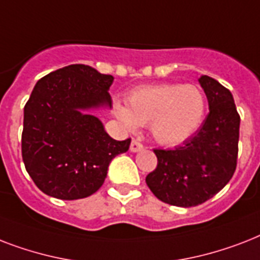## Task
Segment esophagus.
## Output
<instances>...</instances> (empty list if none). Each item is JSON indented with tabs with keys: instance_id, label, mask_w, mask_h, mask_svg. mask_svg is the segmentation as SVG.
Listing matches in <instances>:
<instances>
[{
	"instance_id": "1",
	"label": "esophagus",
	"mask_w": 260,
	"mask_h": 260,
	"mask_svg": "<svg viewBox=\"0 0 260 260\" xmlns=\"http://www.w3.org/2000/svg\"><path fill=\"white\" fill-rule=\"evenodd\" d=\"M143 148H144V147H143L142 143H139L138 140H132L129 147V150L132 151V152H139V151H142Z\"/></svg>"
}]
</instances>
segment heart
Wrapping results in <instances>:
<instances>
[{"label":"heart","mask_w":260,"mask_h":260,"mask_svg":"<svg viewBox=\"0 0 260 260\" xmlns=\"http://www.w3.org/2000/svg\"><path fill=\"white\" fill-rule=\"evenodd\" d=\"M113 110L116 117L131 129L150 124L156 142L178 146L200 128L206 100L197 85L158 83L132 90L128 105L117 100Z\"/></svg>","instance_id":"heart-1"}]
</instances>
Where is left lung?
Masks as SVG:
<instances>
[{
    "label": "left lung",
    "instance_id": "1",
    "mask_svg": "<svg viewBox=\"0 0 260 260\" xmlns=\"http://www.w3.org/2000/svg\"><path fill=\"white\" fill-rule=\"evenodd\" d=\"M198 82L209 114L194 136L174 150H154L158 166L146 177L160 201L190 208L208 201L230 182L236 170L239 116L230 90L208 75Z\"/></svg>",
    "mask_w": 260,
    "mask_h": 260
}]
</instances>
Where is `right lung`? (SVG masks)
Listing matches in <instances>:
<instances>
[{
  "label": "right lung",
  "instance_id": "add662e5",
  "mask_svg": "<svg viewBox=\"0 0 260 260\" xmlns=\"http://www.w3.org/2000/svg\"><path fill=\"white\" fill-rule=\"evenodd\" d=\"M112 75L93 67L70 64L35 85L24 106L21 152L29 177L47 196L89 197L102 186L112 159L129 148L131 139H112L89 113L112 108Z\"/></svg>",
  "mask_w": 260,
  "mask_h": 260
}]
</instances>
